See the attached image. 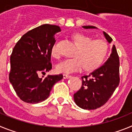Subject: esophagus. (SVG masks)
Instances as JSON below:
<instances>
[{"label": "esophagus", "mask_w": 132, "mask_h": 132, "mask_svg": "<svg viewBox=\"0 0 132 132\" xmlns=\"http://www.w3.org/2000/svg\"><path fill=\"white\" fill-rule=\"evenodd\" d=\"M63 79H69V78H71V75H66V74H64L63 75Z\"/></svg>", "instance_id": "esophagus-1"}]
</instances>
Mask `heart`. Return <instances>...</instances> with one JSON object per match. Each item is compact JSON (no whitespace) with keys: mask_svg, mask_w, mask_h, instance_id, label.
I'll list each match as a JSON object with an SVG mask.
<instances>
[{"mask_svg":"<svg viewBox=\"0 0 132 132\" xmlns=\"http://www.w3.org/2000/svg\"><path fill=\"white\" fill-rule=\"evenodd\" d=\"M73 39L78 45L74 58L65 59L56 65L59 73H72L85 69L96 68L103 62L108 52V45L102 39H94L82 33L73 35ZM52 54L54 57L59 55L57 45L52 48Z\"/></svg>","mask_w":132,"mask_h":132,"instance_id":"1","label":"heart"}]
</instances>
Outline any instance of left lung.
<instances>
[{"label":"left lung","mask_w":132,"mask_h":132,"mask_svg":"<svg viewBox=\"0 0 132 132\" xmlns=\"http://www.w3.org/2000/svg\"><path fill=\"white\" fill-rule=\"evenodd\" d=\"M85 29H94L93 26H84ZM104 36L111 43L112 39L103 31ZM120 61L115 45L112 53L102 66L96 69L88 75L81 77L82 86L74 94V101L77 105L85 110H94L103 106L111 97L120 82Z\"/></svg>","instance_id":"1"}]
</instances>
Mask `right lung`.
Returning a JSON list of instances; mask_svg holds the SVG:
<instances>
[{
	"mask_svg": "<svg viewBox=\"0 0 132 132\" xmlns=\"http://www.w3.org/2000/svg\"><path fill=\"white\" fill-rule=\"evenodd\" d=\"M59 31L58 26L44 24L28 31L15 45L10 55L9 80L24 102L45 101L53 85L63 79L61 74L39 77V73L45 75L52 69V48Z\"/></svg>",
	"mask_w": 132,
	"mask_h": 132,
	"instance_id": "add662e5",
	"label": "right lung"
}]
</instances>
